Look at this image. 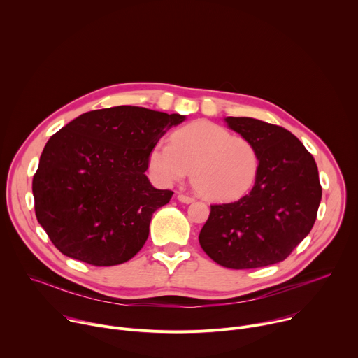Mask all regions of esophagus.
I'll list each match as a JSON object with an SVG mask.
<instances>
[{"instance_id":"esophagus-1","label":"esophagus","mask_w":358,"mask_h":358,"mask_svg":"<svg viewBox=\"0 0 358 358\" xmlns=\"http://www.w3.org/2000/svg\"><path fill=\"white\" fill-rule=\"evenodd\" d=\"M177 199H178L180 202H182V203H191V202L194 201L192 196H188V195H184V194H178V195H177Z\"/></svg>"}]
</instances>
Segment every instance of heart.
Returning a JSON list of instances; mask_svg holds the SVG:
<instances>
[{
    "instance_id": "heart-1",
    "label": "heart",
    "mask_w": 358,
    "mask_h": 358,
    "mask_svg": "<svg viewBox=\"0 0 358 358\" xmlns=\"http://www.w3.org/2000/svg\"><path fill=\"white\" fill-rule=\"evenodd\" d=\"M170 141H157L148 155L150 171L163 185L182 181L191 170L192 187L202 198L225 202L242 196L257 180V148L215 123L194 122L176 130Z\"/></svg>"
}]
</instances>
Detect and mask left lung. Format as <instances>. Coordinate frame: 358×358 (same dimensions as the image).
<instances>
[{"mask_svg": "<svg viewBox=\"0 0 358 358\" xmlns=\"http://www.w3.org/2000/svg\"><path fill=\"white\" fill-rule=\"evenodd\" d=\"M259 155L252 189L211 206L199 245L218 265L253 269L285 261L312 231L322 199L316 162L289 130L252 117H225Z\"/></svg>", "mask_w": 358, "mask_h": 358, "instance_id": "1", "label": "left lung"}]
</instances>
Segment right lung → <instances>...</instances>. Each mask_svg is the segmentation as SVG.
I'll use <instances>...</instances> for the list:
<instances>
[{
  "label": "right lung",
  "mask_w": 358,
  "mask_h": 358,
  "mask_svg": "<svg viewBox=\"0 0 358 358\" xmlns=\"http://www.w3.org/2000/svg\"><path fill=\"white\" fill-rule=\"evenodd\" d=\"M184 120L116 106L83 113L48 140L32 180L35 215L64 255L113 266L143 248L152 214L173 196L145 176L150 150Z\"/></svg>",
  "instance_id": "obj_1"
}]
</instances>
